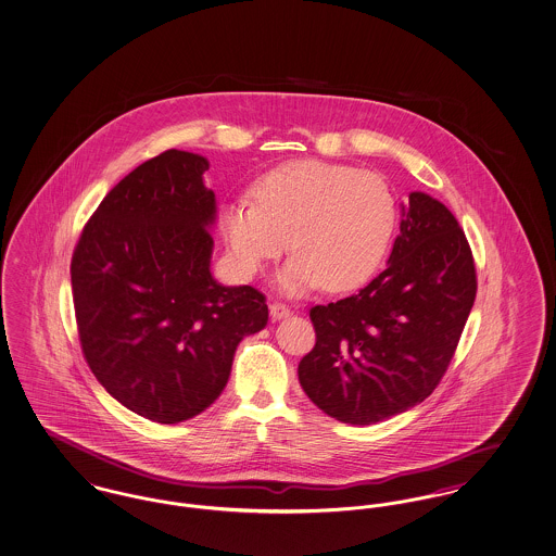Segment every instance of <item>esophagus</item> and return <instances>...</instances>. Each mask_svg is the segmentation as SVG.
I'll use <instances>...</instances> for the list:
<instances>
[{
  "label": "esophagus",
  "instance_id": "34e87169",
  "mask_svg": "<svg viewBox=\"0 0 556 556\" xmlns=\"http://www.w3.org/2000/svg\"><path fill=\"white\" fill-rule=\"evenodd\" d=\"M289 306H286L283 302H273L270 304V316L273 318H286V316H289Z\"/></svg>",
  "mask_w": 556,
  "mask_h": 556
}]
</instances>
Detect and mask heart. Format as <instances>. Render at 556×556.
<instances>
[{
	"label": "heart",
	"instance_id": "b5f03b06",
	"mask_svg": "<svg viewBox=\"0 0 556 556\" xmlns=\"http://www.w3.org/2000/svg\"><path fill=\"white\" fill-rule=\"evenodd\" d=\"M252 199L222 213V231L240 275L252 277L291 248L279 283L289 293L345 291L366 283L393 238L395 200L382 179L350 165L289 163L258 179Z\"/></svg>",
	"mask_w": 556,
	"mask_h": 556
}]
</instances>
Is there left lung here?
<instances>
[{"label": "left lung", "mask_w": 556, "mask_h": 556, "mask_svg": "<svg viewBox=\"0 0 556 556\" xmlns=\"http://www.w3.org/2000/svg\"><path fill=\"white\" fill-rule=\"evenodd\" d=\"M476 291L464 229L443 202L412 192L387 268L354 295L312 306L316 343L298 366L304 393L354 426L422 403L455 356Z\"/></svg>", "instance_id": "left-lung-1"}]
</instances>
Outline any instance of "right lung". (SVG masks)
Returning a JSON list of instances; mask_svg holds the SVG:
<instances>
[{
  "label": "right lung",
  "mask_w": 556,
  "mask_h": 556,
  "mask_svg": "<svg viewBox=\"0 0 556 556\" xmlns=\"http://www.w3.org/2000/svg\"><path fill=\"white\" fill-rule=\"evenodd\" d=\"M206 169L204 156L176 149L138 165L101 200L70 265L92 375L159 424L190 420L217 400L238 343L268 320L265 293L211 275Z\"/></svg>",
  "instance_id": "right-lung-1"
}]
</instances>
